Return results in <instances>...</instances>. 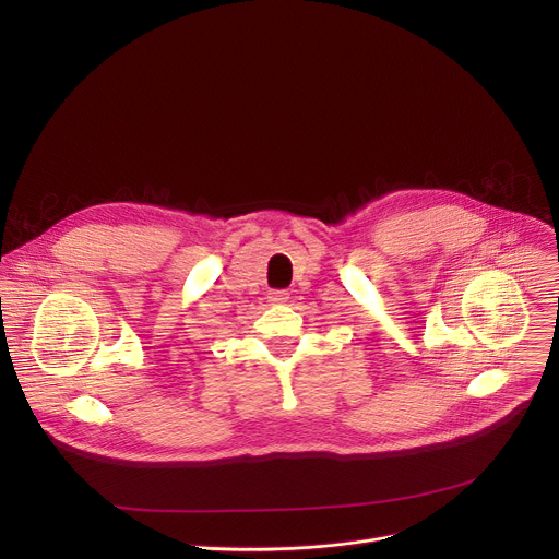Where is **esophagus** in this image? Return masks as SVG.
<instances>
[{
	"instance_id": "esophagus-1",
	"label": "esophagus",
	"mask_w": 559,
	"mask_h": 559,
	"mask_svg": "<svg viewBox=\"0 0 559 559\" xmlns=\"http://www.w3.org/2000/svg\"><path fill=\"white\" fill-rule=\"evenodd\" d=\"M289 299V292L287 289H272L270 292V301L272 304H287Z\"/></svg>"
}]
</instances>
